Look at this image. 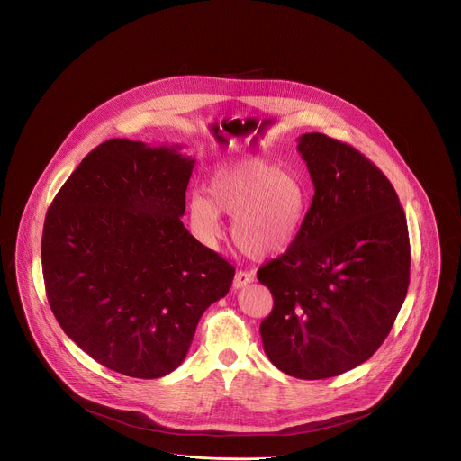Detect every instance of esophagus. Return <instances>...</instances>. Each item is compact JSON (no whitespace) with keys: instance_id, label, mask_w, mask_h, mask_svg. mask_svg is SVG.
<instances>
[{"instance_id":"34e87169","label":"esophagus","mask_w":461,"mask_h":461,"mask_svg":"<svg viewBox=\"0 0 461 461\" xmlns=\"http://www.w3.org/2000/svg\"><path fill=\"white\" fill-rule=\"evenodd\" d=\"M251 282H255V273L253 271H237L235 280H233V287L240 289V287H244Z\"/></svg>"}]
</instances>
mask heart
I'll return each instance as SVG.
<instances>
[{
	"instance_id": "obj_1",
	"label": "heart",
	"mask_w": 461,
	"mask_h": 461,
	"mask_svg": "<svg viewBox=\"0 0 461 461\" xmlns=\"http://www.w3.org/2000/svg\"><path fill=\"white\" fill-rule=\"evenodd\" d=\"M206 194L190 199L194 230L206 242H215L222 233L219 213L230 215L235 242L257 258L284 253L296 240L311 204L300 174L264 159L219 167L208 179Z\"/></svg>"
}]
</instances>
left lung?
Masks as SVG:
<instances>
[{
  "instance_id": "8db88e82",
  "label": "left lung",
  "mask_w": 461,
  "mask_h": 461,
  "mask_svg": "<svg viewBox=\"0 0 461 461\" xmlns=\"http://www.w3.org/2000/svg\"><path fill=\"white\" fill-rule=\"evenodd\" d=\"M314 197L296 240L262 266L273 294L264 352L284 374L316 381L368 361L410 285V235L388 177L357 149L321 132L298 138Z\"/></svg>"
}]
</instances>
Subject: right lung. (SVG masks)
Returning <instances> with one entry per match:
<instances>
[{"label":"right lung","instance_id":"obj_1","mask_svg":"<svg viewBox=\"0 0 461 461\" xmlns=\"http://www.w3.org/2000/svg\"><path fill=\"white\" fill-rule=\"evenodd\" d=\"M113 138L48 208L41 260L60 329L102 366L136 379L174 372L235 267L183 226L195 159Z\"/></svg>","mask_w":461,"mask_h":461}]
</instances>
